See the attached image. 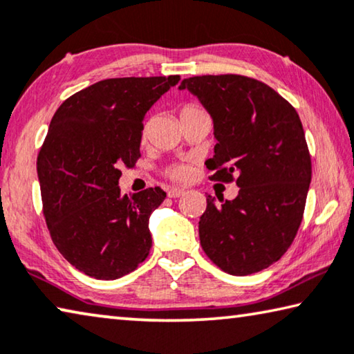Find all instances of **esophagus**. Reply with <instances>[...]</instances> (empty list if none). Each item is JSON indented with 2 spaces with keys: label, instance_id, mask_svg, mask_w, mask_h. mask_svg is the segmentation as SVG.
Listing matches in <instances>:
<instances>
[{
  "label": "esophagus",
  "instance_id": "obj_1",
  "mask_svg": "<svg viewBox=\"0 0 354 354\" xmlns=\"http://www.w3.org/2000/svg\"><path fill=\"white\" fill-rule=\"evenodd\" d=\"M183 193H185V189H182V188H177V187L167 188V196H169V198H180Z\"/></svg>",
  "mask_w": 354,
  "mask_h": 354
}]
</instances>
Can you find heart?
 I'll list each match as a JSON object with an SVG mask.
<instances>
[{"label": "heart", "mask_w": 354, "mask_h": 354, "mask_svg": "<svg viewBox=\"0 0 354 354\" xmlns=\"http://www.w3.org/2000/svg\"><path fill=\"white\" fill-rule=\"evenodd\" d=\"M194 109H198V107L185 106L180 111V115L185 112L194 111ZM166 176L172 178V180H176V182H185V180H188L189 177H192V167L187 166V165H172L166 169Z\"/></svg>", "instance_id": "obj_1"}]
</instances>
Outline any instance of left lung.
I'll return each instance as SVG.
<instances>
[{
    "label": "left lung",
    "mask_w": 354,
    "mask_h": 354,
    "mask_svg": "<svg viewBox=\"0 0 354 354\" xmlns=\"http://www.w3.org/2000/svg\"><path fill=\"white\" fill-rule=\"evenodd\" d=\"M178 90L198 97L214 120L210 180L236 178L232 201L207 196L199 220L205 254L231 275L279 261L295 241L312 180L306 134L296 109L269 85L245 75H196Z\"/></svg>",
    "instance_id": "1"
}]
</instances>
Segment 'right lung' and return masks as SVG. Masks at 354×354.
<instances>
[{"mask_svg": "<svg viewBox=\"0 0 354 354\" xmlns=\"http://www.w3.org/2000/svg\"><path fill=\"white\" fill-rule=\"evenodd\" d=\"M169 77L106 79L68 97L53 115L37 156L52 241L85 275L115 280L149 257V218L165 201L160 187L122 196V166L140 156L144 117L177 85Z\"/></svg>", "mask_w": 354, "mask_h": 354, "instance_id": "add662e5", "label": "right lung"}]
</instances>
